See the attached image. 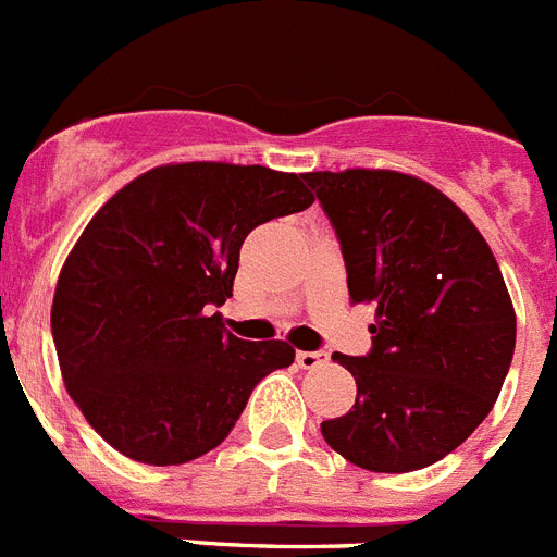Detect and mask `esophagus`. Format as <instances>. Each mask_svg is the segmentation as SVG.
<instances>
[{
  "label": "esophagus",
  "mask_w": 557,
  "mask_h": 557,
  "mask_svg": "<svg viewBox=\"0 0 557 557\" xmlns=\"http://www.w3.org/2000/svg\"><path fill=\"white\" fill-rule=\"evenodd\" d=\"M296 360L301 369H318L326 360V355H321V351H298Z\"/></svg>",
  "instance_id": "obj_1"
}]
</instances>
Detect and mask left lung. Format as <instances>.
I'll list each match as a JSON object with an SVG mask.
<instances>
[{"label":"left lung","instance_id":"1","mask_svg":"<svg viewBox=\"0 0 557 557\" xmlns=\"http://www.w3.org/2000/svg\"><path fill=\"white\" fill-rule=\"evenodd\" d=\"M335 225L355 304H374L372 351L349 369V414L321 422L332 450L374 473H408L459 448L496 403L516 310L491 245L440 188L392 169L310 171Z\"/></svg>","mask_w":557,"mask_h":557}]
</instances>
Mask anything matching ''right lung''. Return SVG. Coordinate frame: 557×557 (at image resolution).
Wrapping results in <instances>:
<instances>
[{
    "instance_id": "add662e5",
    "label": "right lung",
    "mask_w": 557,
    "mask_h": 557,
    "mask_svg": "<svg viewBox=\"0 0 557 557\" xmlns=\"http://www.w3.org/2000/svg\"><path fill=\"white\" fill-rule=\"evenodd\" d=\"M315 202L301 174L197 160L146 171L103 202L52 296L64 386L115 450L183 465L231 434L287 341H242L213 312L231 298L256 225Z\"/></svg>"
}]
</instances>
